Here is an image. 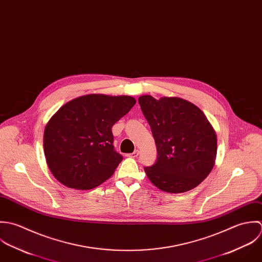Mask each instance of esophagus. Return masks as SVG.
Returning <instances> with one entry per match:
<instances>
[{
    "mask_svg": "<svg viewBox=\"0 0 262 262\" xmlns=\"http://www.w3.org/2000/svg\"><path fill=\"white\" fill-rule=\"evenodd\" d=\"M139 154H140V151H139V150H136L135 152H133L132 154H128L127 156H128V157L136 158L139 156Z\"/></svg>",
    "mask_w": 262,
    "mask_h": 262,
    "instance_id": "34e87169",
    "label": "esophagus"
}]
</instances>
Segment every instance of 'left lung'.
<instances>
[{"label":"left lung","mask_w":262,"mask_h":262,"mask_svg":"<svg viewBox=\"0 0 262 262\" xmlns=\"http://www.w3.org/2000/svg\"><path fill=\"white\" fill-rule=\"evenodd\" d=\"M157 147L156 163L146 167L150 181L169 193L186 192L201 184L214 166L216 134L205 113L179 97L139 98Z\"/></svg>","instance_id":"1"}]
</instances>
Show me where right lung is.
Here are the masks:
<instances>
[{
    "label": "right lung",
    "mask_w": 262,
    "mask_h": 262,
    "mask_svg": "<svg viewBox=\"0 0 262 262\" xmlns=\"http://www.w3.org/2000/svg\"><path fill=\"white\" fill-rule=\"evenodd\" d=\"M136 102L127 95L89 94L62 105L43 134L46 160L54 178L79 190L110 178L122 161L113 148L111 128Z\"/></svg>",
    "instance_id": "obj_1"
}]
</instances>
